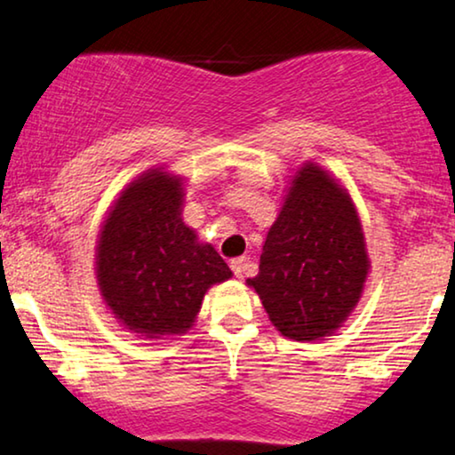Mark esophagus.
Returning <instances> with one entry per match:
<instances>
[{"instance_id":"1","label":"esophagus","mask_w":455,"mask_h":455,"mask_svg":"<svg viewBox=\"0 0 455 455\" xmlns=\"http://www.w3.org/2000/svg\"><path fill=\"white\" fill-rule=\"evenodd\" d=\"M231 268H233L235 277L241 279L245 275V270H247V260H245V258H235V260H231Z\"/></svg>"}]
</instances>
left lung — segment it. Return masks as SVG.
<instances>
[{
    "label": "left lung",
    "mask_w": 455,
    "mask_h": 455,
    "mask_svg": "<svg viewBox=\"0 0 455 455\" xmlns=\"http://www.w3.org/2000/svg\"><path fill=\"white\" fill-rule=\"evenodd\" d=\"M367 273L370 258L353 199L308 161L291 178L262 245L260 270L247 285L277 331L313 342L342 327L363 294Z\"/></svg>",
    "instance_id": "left-lung-1"
}]
</instances>
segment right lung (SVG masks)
<instances>
[{
	"mask_svg": "<svg viewBox=\"0 0 455 455\" xmlns=\"http://www.w3.org/2000/svg\"><path fill=\"white\" fill-rule=\"evenodd\" d=\"M182 178L164 168L130 182L111 205L96 247L100 296L119 323L147 338L191 330L212 285L233 273L182 222Z\"/></svg>",
	"mask_w": 455,
	"mask_h": 455,
	"instance_id": "obj_1",
	"label": "right lung"
}]
</instances>
